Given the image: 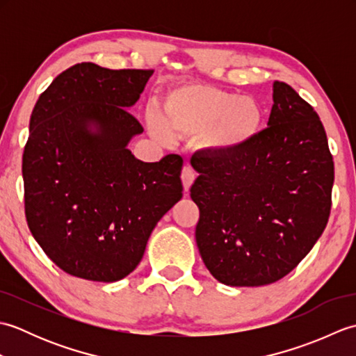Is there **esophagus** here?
I'll list each match as a JSON object with an SVG mask.
<instances>
[{
  "instance_id": "1",
  "label": "esophagus",
  "mask_w": 356,
  "mask_h": 356,
  "mask_svg": "<svg viewBox=\"0 0 356 356\" xmlns=\"http://www.w3.org/2000/svg\"><path fill=\"white\" fill-rule=\"evenodd\" d=\"M180 177H182L185 191H190V188H191V185L194 184V179H195L194 170L191 168V166H184V170H182V174H180Z\"/></svg>"
}]
</instances>
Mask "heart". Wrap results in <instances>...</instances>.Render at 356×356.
Instances as JSON below:
<instances>
[{
  "mask_svg": "<svg viewBox=\"0 0 356 356\" xmlns=\"http://www.w3.org/2000/svg\"><path fill=\"white\" fill-rule=\"evenodd\" d=\"M261 124L263 110L252 97L203 84L170 90L162 101V122L157 118L149 120L151 130L163 139L203 136L218 151L243 148Z\"/></svg>",
  "mask_w": 356,
  "mask_h": 356,
  "instance_id": "1",
  "label": "heart"
}]
</instances>
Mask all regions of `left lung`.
Listing matches in <instances>:
<instances>
[{"label": "left lung", "instance_id": "1", "mask_svg": "<svg viewBox=\"0 0 356 356\" xmlns=\"http://www.w3.org/2000/svg\"><path fill=\"white\" fill-rule=\"evenodd\" d=\"M268 127L243 148L195 153V241L228 286H264L289 274L326 228L334 186L326 130L286 82H274Z\"/></svg>", "mask_w": 356, "mask_h": 356}]
</instances>
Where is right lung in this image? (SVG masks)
I'll list each match as a JSON object with an SVG mask.
<instances>
[{
    "label": "right lung",
    "instance_id": "right-lung-1",
    "mask_svg": "<svg viewBox=\"0 0 356 356\" xmlns=\"http://www.w3.org/2000/svg\"><path fill=\"white\" fill-rule=\"evenodd\" d=\"M153 70L70 67L40 96L22 154L29 229L67 274L111 283L140 263L151 231L182 199L184 159H136L128 108Z\"/></svg>",
    "mask_w": 356,
    "mask_h": 356
}]
</instances>
